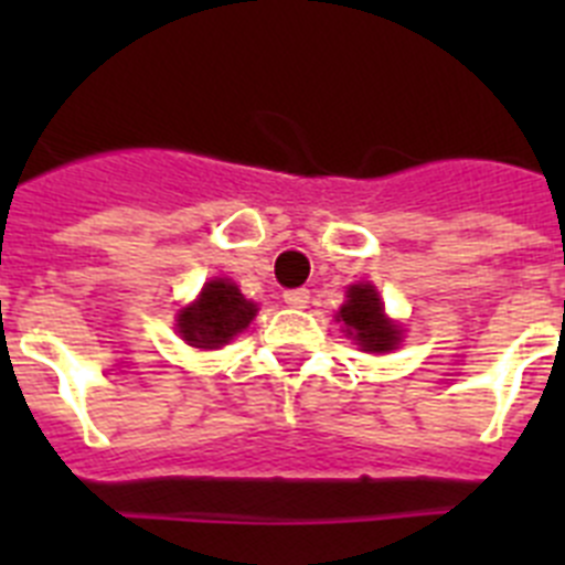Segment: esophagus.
I'll return each mask as SVG.
<instances>
[{
    "label": "esophagus",
    "mask_w": 565,
    "mask_h": 565,
    "mask_svg": "<svg viewBox=\"0 0 565 565\" xmlns=\"http://www.w3.org/2000/svg\"><path fill=\"white\" fill-rule=\"evenodd\" d=\"M282 299H286V306L291 308H306L311 294H308V288H291V291L282 294Z\"/></svg>",
    "instance_id": "1"
}]
</instances>
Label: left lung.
<instances>
[{
    "instance_id": "1",
    "label": "left lung",
    "mask_w": 565,
    "mask_h": 565,
    "mask_svg": "<svg viewBox=\"0 0 565 565\" xmlns=\"http://www.w3.org/2000/svg\"><path fill=\"white\" fill-rule=\"evenodd\" d=\"M339 322L362 351H393L398 342L396 326L384 319L382 302L373 286H351L348 302L339 308Z\"/></svg>"
}]
</instances>
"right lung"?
<instances>
[{"label": "right lung", "instance_id": "right-lung-1", "mask_svg": "<svg viewBox=\"0 0 565 565\" xmlns=\"http://www.w3.org/2000/svg\"><path fill=\"white\" fill-rule=\"evenodd\" d=\"M257 313V306L248 302L228 279H212L201 291L194 306L183 308L178 317V331L194 348H221L237 337Z\"/></svg>", "mask_w": 565, "mask_h": 565}]
</instances>
